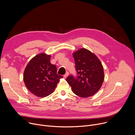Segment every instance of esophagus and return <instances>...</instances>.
Instances as JSON below:
<instances>
[{
	"instance_id": "1",
	"label": "esophagus",
	"mask_w": 135,
	"mask_h": 135,
	"mask_svg": "<svg viewBox=\"0 0 135 135\" xmlns=\"http://www.w3.org/2000/svg\"><path fill=\"white\" fill-rule=\"evenodd\" d=\"M68 75H69V72L68 71H67L66 73V74L64 75V77L65 78H66L68 76Z\"/></svg>"
}]
</instances>
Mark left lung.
<instances>
[{
	"mask_svg": "<svg viewBox=\"0 0 135 135\" xmlns=\"http://www.w3.org/2000/svg\"><path fill=\"white\" fill-rule=\"evenodd\" d=\"M76 76H68L66 80L77 95L86 98L94 94L101 88L104 80V69L97 56L85 49L73 54Z\"/></svg>",
	"mask_w": 135,
	"mask_h": 135,
	"instance_id": "left-lung-1",
	"label": "left lung"
}]
</instances>
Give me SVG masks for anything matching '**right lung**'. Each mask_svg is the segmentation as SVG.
<instances>
[{
	"label": "right lung",
	"instance_id": "obj_1",
	"mask_svg": "<svg viewBox=\"0 0 135 135\" xmlns=\"http://www.w3.org/2000/svg\"><path fill=\"white\" fill-rule=\"evenodd\" d=\"M51 55L45 53L37 55L29 62L23 74L27 89L39 97H45L55 90L62 76L57 74V69L50 62Z\"/></svg>",
	"mask_w": 135,
	"mask_h": 135
}]
</instances>
